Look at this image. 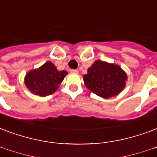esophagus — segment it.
Masks as SVG:
<instances>
[{
  "label": "esophagus",
  "instance_id": "esophagus-1",
  "mask_svg": "<svg viewBox=\"0 0 157 157\" xmlns=\"http://www.w3.org/2000/svg\"><path fill=\"white\" fill-rule=\"evenodd\" d=\"M78 70H76V69H71V73H74V74H78Z\"/></svg>",
  "mask_w": 157,
  "mask_h": 157
}]
</instances>
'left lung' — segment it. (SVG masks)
Wrapping results in <instances>:
<instances>
[{
  "instance_id": "left-lung-1",
  "label": "left lung",
  "mask_w": 157,
  "mask_h": 157,
  "mask_svg": "<svg viewBox=\"0 0 157 157\" xmlns=\"http://www.w3.org/2000/svg\"><path fill=\"white\" fill-rule=\"evenodd\" d=\"M127 74L118 65L100 60L95 61L84 75L86 86L105 99L118 95L125 87Z\"/></svg>"
}]
</instances>
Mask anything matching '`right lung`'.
Returning <instances> with one entry per match:
<instances>
[{
  "label": "right lung",
  "mask_w": 157,
  "mask_h": 157,
  "mask_svg": "<svg viewBox=\"0 0 157 157\" xmlns=\"http://www.w3.org/2000/svg\"><path fill=\"white\" fill-rule=\"evenodd\" d=\"M67 75V71H58L52 63L47 62L38 69L29 71L25 84L33 94L44 97L53 94Z\"/></svg>",
  "instance_id": "obj_1"
}]
</instances>
